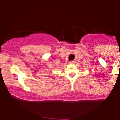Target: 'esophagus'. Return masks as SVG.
<instances>
[{"mask_svg":"<svg viewBox=\"0 0 120 120\" xmlns=\"http://www.w3.org/2000/svg\"><path fill=\"white\" fill-rule=\"evenodd\" d=\"M70 63L71 64H75V61H70Z\"/></svg>","mask_w":120,"mask_h":120,"instance_id":"34e87169","label":"esophagus"}]
</instances>
